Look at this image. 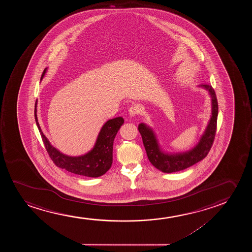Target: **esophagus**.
<instances>
[{"label":"esophagus","instance_id":"1","mask_svg":"<svg viewBox=\"0 0 252 252\" xmlns=\"http://www.w3.org/2000/svg\"><path fill=\"white\" fill-rule=\"evenodd\" d=\"M128 113H129L130 117H134V116H136V115L139 113V109H138V107H137V106H132V107L129 108Z\"/></svg>","mask_w":252,"mask_h":252}]
</instances>
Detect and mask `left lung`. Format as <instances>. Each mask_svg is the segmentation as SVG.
Listing matches in <instances>:
<instances>
[{
  "label": "left lung",
  "instance_id": "1",
  "mask_svg": "<svg viewBox=\"0 0 252 252\" xmlns=\"http://www.w3.org/2000/svg\"><path fill=\"white\" fill-rule=\"evenodd\" d=\"M198 87L206 90L209 94L212 110L210 120L207 122V127L201 135L200 140L193 148L186 152H167L162 148L152 126L145 123L138 125V131L141 134L148 159L152 162V165L162 172H176L200 162L207 157L214 143L219 112L217 97L210 84H202Z\"/></svg>",
  "mask_w": 252,
  "mask_h": 252
}]
</instances>
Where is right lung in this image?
<instances>
[{"mask_svg":"<svg viewBox=\"0 0 252 252\" xmlns=\"http://www.w3.org/2000/svg\"><path fill=\"white\" fill-rule=\"evenodd\" d=\"M47 69L48 68H45L40 80L44 78ZM37 105L38 100H36L35 103V121L45 144V149L56 165L69 172L88 177H99L110 169L113 163L114 138L121 126L124 124L123 118L116 117L106 121L102 127L100 128L93 148L90 151L83 155L69 156L54 147L43 133L40 126L38 124Z\"/></svg>","mask_w":252,"mask_h":252,"instance_id":"add662e5","label":"right lung"}]
</instances>
